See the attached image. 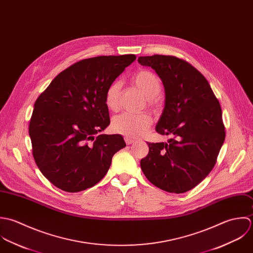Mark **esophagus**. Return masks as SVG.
I'll return each instance as SVG.
<instances>
[{"label":"esophagus","mask_w":253,"mask_h":253,"mask_svg":"<svg viewBox=\"0 0 253 253\" xmlns=\"http://www.w3.org/2000/svg\"><path fill=\"white\" fill-rule=\"evenodd\" d=\"M124 140H125V143H126L127 145H131V144L134 143V140L131 139V138H129V137H126Z\"/></svg>","instance_id":"obj_1"}]
</instances>
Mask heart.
Returning a JSON list of instances; mask_svg holds the SVG:
<instances>
[{
    "label": "heart",
    "mask_w": 253,
    "mask_h": 253,
    "mask_svg": "<svg viewBox=\"0 0 253 253\" xmlns=\"http://www.w3.org/2000/svg\"><path fill=\"white\" fill-rule=\"evenodd\" d=\"M131 83L146 97V102L149 107L158 108L160 106L161 97L159 94L162 90V83L154 72L148 69L139 70L132 76ZM121 87L120 82L114 81L105 91L104 102L111 111L119 109ZM152 123V117L149 113L134 114L124 112L112 119L111 126L113 131L118 134L129 138H136L143 135L151 127Z\"/></svg>",
    "instance_id": "heart-1"
}]
</instances>
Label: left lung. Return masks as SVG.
<instances>
[{"label":"left lung","mask_w":253,"mask_h":253,"mask_svg":"<svg viewBox=\"0 0 253 253\" xmlns=\"http://www.w3.org/2000/svg\"><path fill=\"white\" fill-rule=\"evenodd\" d=\"M165 88V106L155 130L171 136L168 143H148L141 168L155 187L186 193L213 169L225 141L222 110L208 81L188 61L174 55L140 56Z\"/></svg>","instance_id":"left-lung-1"}]
</instances>
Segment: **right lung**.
I'll return each instance as SVG.
<instances>
[{
	"label": "right lung",
	"mask_w": 253,
	"mask_h": 253,
	"mask_svg": "<svg viewBox=\"0 0 253 253\" xmlns=\"http://www.w3.org/2000/svg\"><path fill=\"white\" fill-rule=\"evenodd\" d=\"M135 54L82 59L61 71L35 101L29 123L32 154L56 188L77 193L107 173L112 156L126 147L121 135H99L110 123L107 87Z\"/></svg>",
	"instance_id": "add662e5"
}]
</instances>
